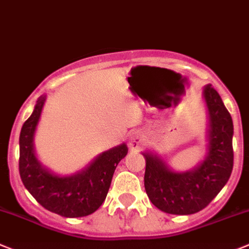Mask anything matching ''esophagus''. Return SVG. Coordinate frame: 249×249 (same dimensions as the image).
I'll return each mask as SVG.
<instances>
[{
  "label": "esophagus",
  "instance_id": "1",
  "mask_svg": "<svg viewBox=\"0 0 249 249\" xmlns=\"http://www.w3.org/2000/svg\"><path fill=\"white\" fill-rule=\"evenodd\" d=\"M144 142V135L139 130H134L129 136V146L131 149H138Z\"/></svg>",
  "mask_w": 249,
  "mask_h": 249
}]
</instances>
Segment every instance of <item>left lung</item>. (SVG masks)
Listing matches in <instances>:
<instances>
[{"instance_id": "obj_1", "label": "left lung", "mask_w": 249, "mask_h": 249, "mask_svg": "<svg viewBox=\"0 0 249 249\" xmlns=\"http://www.w3.org/2000/svg\"><path fill=\"white\" fill-rule=\"evenodd\" d=\"M207 108V155L189 171H174L151 151L142 152L145 191L152 205L171 214L201 211L223 189L233 169V123L222 99L211 84L203 87Z\"/></svg>"}]
</instances>
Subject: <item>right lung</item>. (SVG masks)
<instances>
[{
    "label": "right lung",
    "mask_w": 249,
    "mask_h": 249,
    "mask_svg": "<svg viewBox=\"0 0 249 249\" xmlns=\"http://www.w3.org/2000/svg\"><path fill=\"white\" fill-rule=\"evenodd\" d=\"M46 95L38 98L32 115L19 134V175L22 182L39 205L59 216L84 217L102 206L108 195L118 163L127 154L126 144L102 152L88 166L74 175L62 176L47 169L38 160L35 134Z\"/></svg>",
    "instance_id": "1"
}]
</instances>
